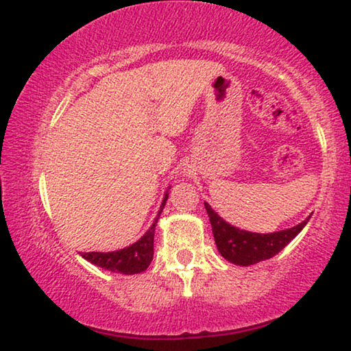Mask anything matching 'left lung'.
<instances>
[{
	"label": "left lung",
	"mask_w": 351,
	"mask_h": 351,
	"mask_svg": "<svg viewBox=\"0 0 351 351\" xmlns=\"http://www.w3.org/2000/svg\"><path fill=\"white\" fill-rule=\"evenodd\" d=\"M209 222L213 225V233L215 244L222 257L234 265H254V263L267 261L275 257L278 252L282 251L297 234L302 232L308 219L295 225V227L281 230L275 233H251L239 230L225 222L214 213L209 204H206Z\"/></svg>",
	"instance_id": "8db88e82"
}]
</instances>
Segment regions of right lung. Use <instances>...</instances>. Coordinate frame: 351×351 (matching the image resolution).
<instances>
[{"label":"right lung","instance_id":"obj_1","mask_svg":"<svg viewBox=\"0 0 351 351\" xmlns=\"http://www.w3.org/2000/svg\"><path fill=\"white\" fill-rule=\"evenodd\" d=\"M167 199V195L162 201L158 217L148 232L138 239L137 243L131 244L129 247H124L121 251H113V252H83L86 261L94 263L105 270L114 271V273H123V275H134V273H141L147 270L150 262L153 261V237H155V227L162 208H165Z\"/></svg>","mask_w":351,"mask_h":351}]
</instances>
